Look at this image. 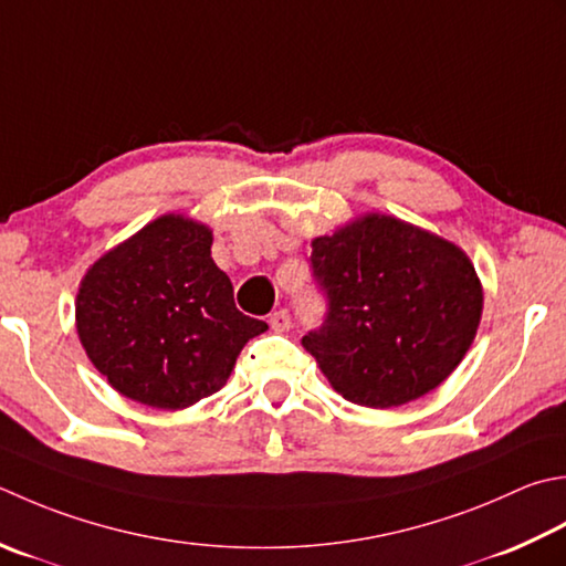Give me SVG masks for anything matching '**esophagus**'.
<instances>
[{"label": "esophagus", "instance_id": "1", "mask_svg": "<svg viewBox=\"0 0 566 566\" xmlns=\"http://www.w3.org/2000/svg\"><path fill=\"white\" fill-rule=\"evenodd\" d=\"M270 326H272V331H280V334H284V331H290L292 328L290 312H286V308H280V312L270 314Z\"/></svg>", "mask_w": 566, "mask_h": 566}]
</instances>
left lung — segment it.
<instances>
[{
	"label": "left lung",
	"instance_id": "left-lung-1",
	"mask_svg": "<svg viewBox=\"0 0 566 566\" xmlns=\"http://www.w3.org/2000/svg\"><path fill=\"white\" fill-rule=\"evenodd\" d=\"M312 248L328 316L302 346L338 395L390 409L457 370L483 314L481 280L459 245L395 216L365 213Z\"/></svg>",
	"mask_w": 566,
	"mask_h": 566
}]
</instances>
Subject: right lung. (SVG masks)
Instances as JSON below:
<instances>
[{"mask_svg": "<svg viewBox=\"0 0 566 566\" xmlns=\"http://www.w3.org/2000/svg\"><path fill=\"white\" fill-rule=\"evenodd\" d=\"M213 230L166 213L91 264L75 296L87 358L139 405L186 409L218 392L268 324L238 312L210 258Z\"/></svg>", "mask_w": 566, "mask_h": 566, "instance_id": "1", "label": "right lung"}]
</instances>
